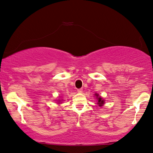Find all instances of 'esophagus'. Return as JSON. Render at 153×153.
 Masks as SVG:
<instances>
[{
  "mask_svg": "<svg viewBox=\"0 0 153 153\" xmlns=\"http://www.w3.org/2000/svg\"><path fill=\"white\" fill-rule=\"evenodd\" d=\"M78 93H82V88H80V89H78Z\"/></svg>",
  "mask_w": 153,
  "mask_h": 153,
  "instance_id": "esophagus-1",
  "label": "esophagus"
}]
</instances>
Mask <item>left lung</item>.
<instances>
[{"instance_id":"left-lung-1","label":"left lung","mask_w":153,"mask_h":153,"mask_svg":"<svg viewBox=\"0 0 153 153\" xmlns=\"http://www.w3.org/2000/svg\"><path fill=\"white\" fill-rule=\"evenodd\" d=\"M95 95H96V96H97V104H98L99 105H100V106H102V105L104 104V100H102V97H98V95H97V94H96Z\"/></svg>"}]
</instances>
